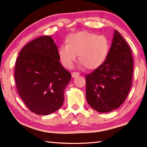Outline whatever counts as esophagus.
<instances>
[{
    "instance_id": "34e87169",
    "label": "esophagus",
    "mask_w": 147,
    "mask_h": 147,
    "mask_svg": "<svg viewBox=\"0 0 147 147\" xmlns=\"http://www.w3.org/2000/svg\"><path fill=\"white\" fill-rule=\"evenodd\" d=\"M79 73H77V72H73V73H72V77L73 78H75V77H77L78 76H79Z\"/></svg>"
}]
</instances>
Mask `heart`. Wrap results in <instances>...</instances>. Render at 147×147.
<instances>
[{"label":"heart","mask_w":147,"mask_h":147,"mask_svg":"<svg viewBox=\"0 0 147 147\" xmlns=\"http://www.w3.org/2000/svg\"><path fill=\"white\" fill-rule=\"evenodd\" d=\"M66 45L58 48V56L62 65L71 69L78 55L82 65L88 69H96L105 62L108 55L109 41L106 36L94 33L80 32L70 34L65 39Z\"/></svg>","instance_id":"obj_1"}]
</instances>
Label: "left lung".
Returning <instances> with one entry per match:
<instances>
[{"instance_id": "obj_1", "label": "left lung", "mask_w": 147, "mask_h": 147, "mask_svg": "<svg viewBox=\"0 0 147 147\" xmlns=\"http://www.w3.org/2000/svg\"><path fill=\"white\" fill-rule=\"evenodd\" d=\"M133 59L127 43L117 30L106 60L86 76L87 102L94 110L107 113L125 100L132 84Z\"/></svg>"}]
</instances>
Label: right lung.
Returning a JSON list of instances; mask_svg holds the SVG:
<instances>
[{"label": "right lung", "instance_id": "add662e5", "mask_svg": "<svg viewBox=\"0 0 147 147\" xmlns=\"http://www.w3.org/2000/svg\"><path fill=\"white\" fill-rule=\"evenodd\" d=\"M58 48L51 36H41L19 53L14 76L18 93L30 111L49 115L64 102L71 74L59 62Z\"/></svg>", "mask_w": 147, "mask_h": 147}]
</instances>
